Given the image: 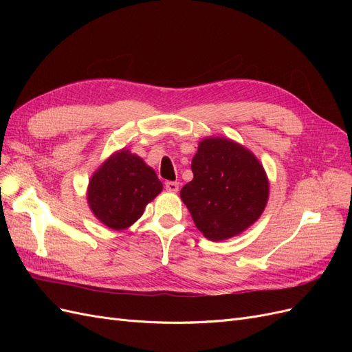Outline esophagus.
<instances>
[{
	"instance_id": "esophagus-1",
	"label": "esophagus",
	"mask_w": 352,
	"mask_h": 352,
	"mask_svg": "<svg viewBox=\"0 0 352 352\" xmlns=\"http://www.w3.org/2000/svg\"><path fill=\"white\" fill-rule=\"evenodd\" d=\"M166 189L168 190V192H177L179 189V182H173V180H167V182L164 184Z\"/></svg>"
}]
</instances>
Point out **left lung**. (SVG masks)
Returning a JSON list of instances; mask_svg holds the SVG:
<instances>
[{"mask_svg":"<svg viewBox=\"0 0 352 352\" xmlns=\"http://www.w3.org/2000/svg\"><path fill=\"white\" fill-rule=\"evenodd\" d=\"M190 168L194 179L180 198L206 238L229 239L261 216L269 198L267 176L243 146L208 138L199 144Z\"/></svg>","mask_w":352,"mask_h":352,"instance_id":"left-lung-1","label":"left lung"}]
</instances>
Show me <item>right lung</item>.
<instances>
[{
	"instance_id": "obj_1",
	"label": "right lung",
	"mask_w": 352,
	"mask_h": 352,
	"mask_svg": "<svg viewBox=\"0 0 352 352\" xmlns=\"http://www.w3.org/2000/svg\"><path fill=\"white\" fill-rule=\"evenodd\" d=\"M162 189L163 184L142 158L122 150L111 155L92 176L88 202L94 214L105 226L122 230L142 216L145 206Z\"/></svg>"
}]
</instances>
